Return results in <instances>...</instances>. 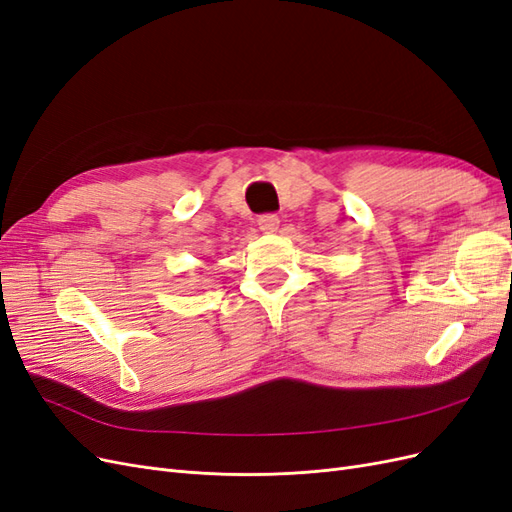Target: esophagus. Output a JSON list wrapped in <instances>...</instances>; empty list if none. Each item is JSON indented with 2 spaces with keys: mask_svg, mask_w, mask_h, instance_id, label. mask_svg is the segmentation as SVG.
I'll list each match as a JSON object with an SVG mask.
<instances>
[{
  "mask_svg": "<svg viewBox=\"0 0 512 512\" xmlns=\"http://www.w3.org/2000/svg\"><path fill=\"white\" fill-rule=\"evenodd\" d=\"M258 226H260V230H262V232H277V228H280V218H277L275 213L260 215Z\"/></svg>",
  "mask_w": 512,
  "mask_h": 512,
  "instance_id": "34e87169",
  "label": "esophagus"
}]
</instances>
